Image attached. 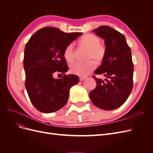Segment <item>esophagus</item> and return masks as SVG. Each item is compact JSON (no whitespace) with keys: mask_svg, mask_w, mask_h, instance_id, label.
I'll use <instances>...</instances> for the list:
<instances>
[{"mask_svg":"<svg viewBox=\"0 0 153 153\" xmlns=\"http://www.w3.org/2000/svg\"><path fill=\"white\" fill-rule=\"evenodd\" d=\"M86 78V77L85 76H80L79 77V79H80V81H83V80H84Z\"/></svg>","mask_w":153,"mask_h":153,"instance_id":"esophagus-1","label":"esophagus"}]
</instances>
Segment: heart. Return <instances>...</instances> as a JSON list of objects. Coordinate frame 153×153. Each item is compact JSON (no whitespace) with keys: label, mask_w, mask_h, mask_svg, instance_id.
Masks as SVG:
<instances>
[{"label":"heart","mask_w":153,"mask_h":153,"mask_svg":"<svg viewBox=\"0 0 153 153\" xmlns=\"http://www.w3.org/2000/svg\"><path fill=\"white\" fill-rule=\"evenodd\" d=\"M78 44L88 50L87 59H92L85 63L77 62L71 66V73L80 76H85L96 68V63L100 64L106 55L105 46L100 43V39L92 33L84 34L78 41ZM64 58L68 63H72L75 60V51L72 44L68 45L63 52ZM94 61H93V60Z\"/></svg>","instance_id":"1"}]
</instances>
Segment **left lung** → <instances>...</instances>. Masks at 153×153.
<instances>
[{"label": "left lung", "instance_id": "left-lung-1", "mask_svg": "<svg viewBox=\"0 0 153 153\" xmlns=\"http://www.w3.org/2000/svg\"><path fill=\"white\" fill-rule=\"evenodd\" d=\"M93 32L105 40L106 47L105 57L94 73L106 78L105 81L92 76L97 84L89 98L97 107L114 110L124 103L133 89L131 49L124 36L109 26H100Z\"/></svg>", "mask_w": 153, "mask_h": 153}]
</instances>
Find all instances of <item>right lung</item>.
Wrapping results in <instances>:
<instances>
[{"label": "right lung", "mask_w": 153, "mask_h": 153, "mask_svg": "<svg viewBox=\"0 0 153 153\" xmlns=\"http://www.w3.org/2000/svg\"><path fill=\"white\" fill-rule=\"evenodd\" d=\"M82 32L65 33L55 27H47L36 32L27 43L24 58L25 85L30 100L40 112L49 114L67 103L71 87L79 82L75 75L53 78L55 71L68 70L63 56L65 48Z\"/></svg>", "instance_id": "obj_1"}]
</instances>
